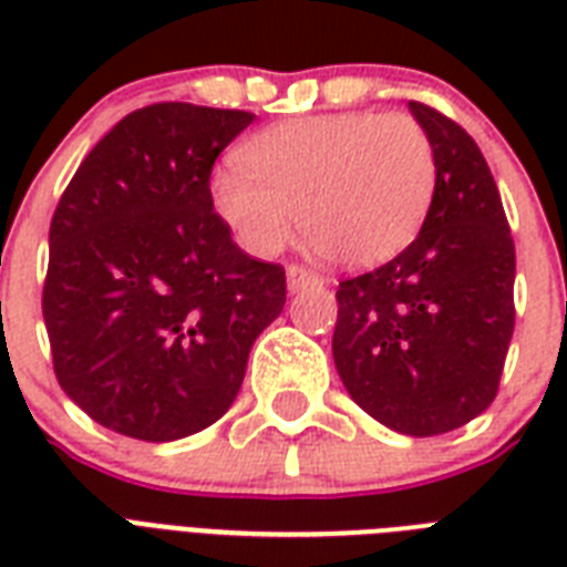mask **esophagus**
Returning a JSON list of instances; mask_svg holds the SVG:
<instances>
[{
  "instance_id": "34e87169",
  "label": "esophagus",
  "mask_w": 567,
  "mask_h": 567,
  "mask_svg": "<svg viewBox=\"0 0 567 567\" xmlns=\"http://www.w3.org/2000/svg\"><path fill=\"white\" fill-rule=\"evenodd\" d=\"M288 291L297 293L302 291V288H309V285H318L320 276L315 274V270H309V267H300V265H291L288 267Z\"/></svg>"
}]
</instances>
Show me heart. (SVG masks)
<instances>
[{"label": "heart", "instance_id": "heart-1", "mask_svg": "<svg viewBox=\"0 0 567 567\" xmlns=\"http://www.w3.org/2000/svg\"><path fill=\"white\" fill-rule=\"evenodd\" d=\"M212 176L220 223L252 256H276L300 217L306 247L341 270L396 258L430 217L439 162L409 114H318L285 120Z\"/></svg>", "mask_w": 567, "mask_h": 567}]
</instances>
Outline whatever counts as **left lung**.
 <instances>
[{
  "label": "left lung",
  "instance_id": "8db88e82",
  "mask_svg": "<svg viewBox=\"0 0 567 567\" xmlns=\"http://www.w3.org/2000/svg\"><path fill=\"white\" fill-rule=\"evenodd\" d=\"M439 182L421 235L388 265L338 285L332 359L355 403L414 439L492 405L515 329V244L501 190L465 128L409 102Z\"/></svg>",
  "mask_w": 567,
  "mask_h": 567
}]
</instances>
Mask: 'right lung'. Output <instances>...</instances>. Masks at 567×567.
<instances>
[{"mask_svg": "<svg viewBox=\"0 0 567 567\" xmlns=\"http://www.w3.org/2000/svg\"><path fill=\"white\" fill-rule=\"evenodd\" d=\"M249 111L158 102L93 146L49 226L43 320L58 385L105 430L176 441L229 412L285 270L212 208L217 155Z\"/></svg>", "mask_w": 567, "mask_h": 567, "instance_id": "1", "label": "right lung"}]
</instances>
